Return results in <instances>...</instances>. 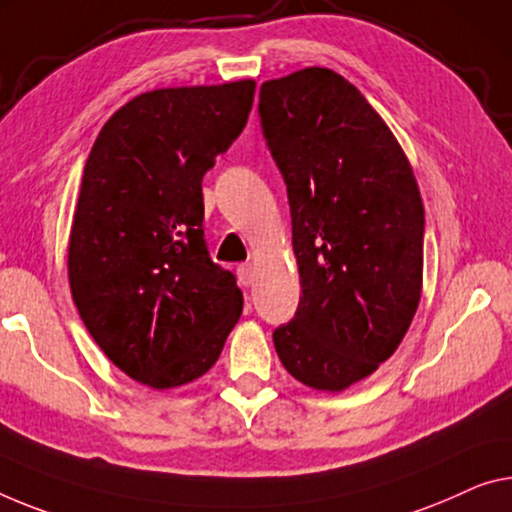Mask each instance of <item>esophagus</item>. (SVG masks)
<instances>
[{"label": "esophagus", "mask_w": 512, "mask_h": 512, "mask_svg": "<svg viewBox=\"0 0 512 512\" xmlns=\"http://www.w3.org/2000/svg\"><path fill=\"white\" fill-rule=\"evenodd\" d=\"M238 281L242 286H251V283H254V265L251 263L238 265Z\"/></svg>", "instance_id": "obj_1"}]
</instances>
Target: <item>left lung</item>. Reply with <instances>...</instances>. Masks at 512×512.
<instances>
[{"label": "left lung", "mask_w": 512, "mask_h": 512, "mask_svg": "<svg viewBox=\"0 0 512 512\" xmlns=\"http://www.w3.org/2000/svg\"><path fill=\"white\" fill-rule=\"evenodd\" d=\"M258 114L288 190L302 283L274 348L306 387L343 391L396 352L419 306V185L382 116L334 70L263 82Z\"/></svg>", "instance_id": "1"}]
</instances>
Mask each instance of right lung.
Returning <instances> with one entry per match:
<instances>
[{"label":"right lung","instance_id":"right-lung-1","mask_svg":"<svg viewBox=\"0 0 512 512\" xmlns=\"http://www.w3.org/2000/svg\"><path fill=\"white\" fill-rule=\"evenodd\" d=\"M254 80L155 89L102 125L68 242L73 302L125 375L174 389L208 373L242 313L210 261L201 180L247 125Z\"/></svg>","mask_w":512,"mask_h":512}]
</instances>
